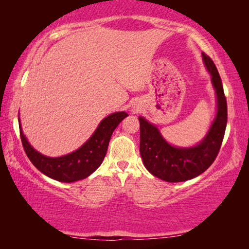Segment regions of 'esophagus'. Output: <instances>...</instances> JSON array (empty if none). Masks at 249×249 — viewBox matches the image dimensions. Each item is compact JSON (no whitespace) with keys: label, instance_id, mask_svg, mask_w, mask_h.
Segmentation results:
<instances>
[{"label":"esophagus","instance_id":"esophagus-1","mask_svg":"<svg viewBox=\"0 0 249 249\" xmlns=\"http://www.w3.org/2000/svg\"><path fill=\"white\" fill-rule=\"evenodd\" d=\"M134 111H137V109H134Z\"/></svg>","mask_w":249,"mask_h":249}]
</instances>
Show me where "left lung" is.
Instances as JSON below:
<instances>
[{
	"label": "left lung",
	"instance_id": "obj_1",
	"mask_svg": "<svg viewBox=\"0 0 249 249\" xmlns=\"http://www.w3.org/2000/svg\"><path fill=\"white\" fill-rule=\"evenodd\" d=\"M206 70L216 94V114L203 140L191 147H177L168 142L158 127L140 116V151L144 166L151 175L167 182H182L196 178L212 165L220 151L227 123V104L215 65L202 53Z\"/></svg>",
	"mask_w": 249,
	"mask_h": 249
}]
</instances>
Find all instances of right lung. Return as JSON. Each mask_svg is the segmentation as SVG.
I'll use <instances>...</instances> for the list:
<instances>
[{
    "instance_id": "add662e5",
    "label": "right lung",
    "mask_w": 249,
    "mask_h": 249,
    "mask_svg": "<svg viewBox=\"0 0 249 249\" xmlns=\"http://www.w3.org/2000/svg\"><path fill=\"white\" fill-rule=\"evenodd\" d=\"M127 115L126 112L109 114L100 122L94 133L80 148L60 157H48L34 148L25 137L18 119L20 140L27 157L40 172L60 182H74L88 178L101 166L113 132Z\"/></svg>"
}]
</instances>
